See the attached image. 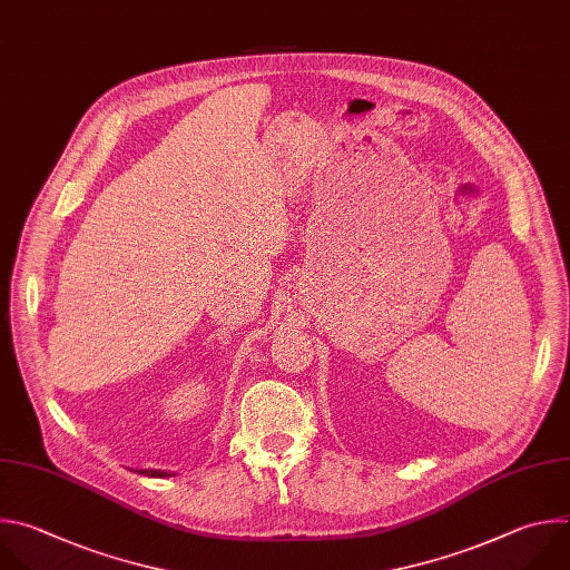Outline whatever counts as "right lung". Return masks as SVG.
Listing matches in <instances>:
<instances>
[{
    "label": "right lung",
    "mask_w": 570,
    "mask_h": 570,
    "mask_svg": "<svg viewBox=\"0 0 570 570\" xmlns=\"http://www.w3.org/2000/svg\"><path fill=\"white\" fill-rule=\"evenodd\" d=\"M139 474H146V476H155V479H166V476H170V472H161V470H141Z\"/></svg>",
    "instance_id": "add662e5"
}]
</instances>
